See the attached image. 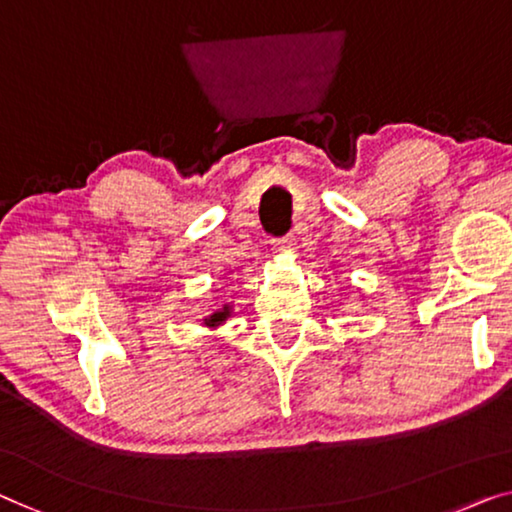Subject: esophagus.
<instances>
[{
  "label": "esophagus",
  "mask_w": 512,
  "mask_h": 512,
  "mask_svg": "<svg viewBox=\"0 0 512 512\" xmlns=\"http://www.w3.org/2000/svg\"><path fill=\"white\" fill-rule=\"evenodd\" d=\"M276 248L282 250V253H292V250H294V236L289 234V236H285V239H278Z\"/></svg>",
  "instance_id": "34e87169"
}]
</instances>
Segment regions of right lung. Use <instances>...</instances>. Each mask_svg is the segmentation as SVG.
I'll list each match as a JSON object with an SVG mask.
<instances>
[{
    "label": "right lung",
    "instance_id": "1",
    "mask_svg": "<svg viewBox=\"0 0 512 512\" xmlns=\"http://www.w3.org/2000/svg\"><path fill=\"white\" fill-rule=\"evenodd\" d=\"M227 317H232V305L230 303H225L220 310L211 312V315L204 317L202 322H204V326H209V329H218V326H223L227 322Z\"/></svg>",
    "mask_w": 512,
    "mask_h": 512
}]
</instances>
